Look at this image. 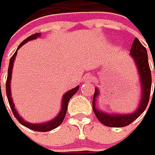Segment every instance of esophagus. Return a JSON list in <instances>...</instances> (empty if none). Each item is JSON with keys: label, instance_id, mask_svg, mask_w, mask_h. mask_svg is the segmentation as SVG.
I'll return each mask as SVG.
<instances>
[{"label": "esophagus", "instance_id": "obj_1", "mask_svg": "<svg viewBox=\"0 0 155 155\" xmlns=\"http://www.w3.org/2000/svg\"><path fill=\"white\" fill-rule=\"evenodd\" d=\"M92 80H93V76L91 74H87L84 75V77H83V81H84L89 82V81H92Z\"/></svg>", "mask_w": 155, "mask_h": 155}]
</instances>
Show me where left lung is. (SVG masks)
Segmentation results:
<instances>
[{
    "label": "left lung",
    "mask_w": 155,
    "mask_h": 155,
    "mask_svg": "<svg viewBox=\"0 0 155 155\" xmlns=\"http://www.w3.org/2000/svg\"><path fill=\"white\" fill-rule=\"evenodd\" d=\"M130 56L132 57L138 69L140 75V84L141 87V95L140 103L137 109L132 113H108L103 111L96 107V100L100 96L98 87H95V94L93 97V110L95 112L97 119L106 126L109 127H124L137 119L146 110L151 93L152 77L151 71L148 64V56L147 49L141 45L140 40L135 38L132 43V48L130 51ZM155 72V71H154ZM155 89V82H154Z\"/></svg>",
    "instance_id": "1"
}]
</instances>
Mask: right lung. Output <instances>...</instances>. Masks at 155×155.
Here are the masks:
<instances>
[{
  "mask_svg": "<svg viewBox=\"0 0 155 155\" xmlns=\"http://www.w3.org/2000/svg\"><path fill=\"white\" fill-rule=\"evenodd\" d=\"M41 36V33H36V34H33L31 36L28 37L26 39H24L18 46L17 50H19L22 46H23L24 44H26L27 42L31 41V40H34L38 38H39ZM17 50L15 51V52L14 53V55L11 57L10 61H9V66H8V78H7V82H6V93H7V97H8V104L10 105V108L12 110V112L14 114L15 117L18 120V122L23 124V126L33 130V131H37V132H49L51 131L55 128H57L58 126H59L64 118H65V116L67 113V110H68V105L69 100L71 99V97L74 96L76 92L78 91L79 87H80L77 86L75 87L74 88H72L68 90V92H66L63 96H62V100H61V107H60V110L58 113V115L52 118L50 121H47V122H45V123H37V124H32L29 123L27 121H25L23 117L19 115V113L17 112V110H15V104L13 102V98L11 96V75H12V69H13V66H14L15 59L16 57V54H17ZM1 88V86H0Z\"/></svg>",
  "mask_w": 155,
  "mask_h": 155,
  "instance_id": "obj_1",
  "label": "right lung"
}]
</instances>
